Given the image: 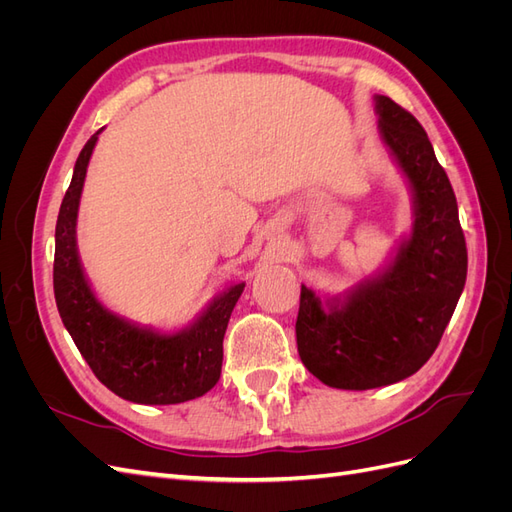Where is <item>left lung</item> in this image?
Listing matches in <instances>:
<instances>
[{
    "mask_svg": "<svg viewBox=\"0 0 512 512\" xmlns=\"http://www.w3.org/2000/svg\"><path fill=\"white\" fill-rule=\"evenodd\" d=\"M378 130L408 179L414 222L391 260L337 297L301 286L297 346L303 365L333 389L367 391L421 369L466 286L468 250L457 198L421 123L376 96Z\"/></svg>",
    "mask_w": 512,
    "mask_h": 512,
    "instance_id": "left-lung-1",
    "label": "left lung"
}]
</instances>
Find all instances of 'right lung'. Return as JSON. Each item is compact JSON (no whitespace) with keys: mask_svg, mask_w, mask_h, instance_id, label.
<instances>
[{"mask_svg":"<svg viewBox=\"0 0 512 512\" xmlns=\"http://www.w3.org/2000/svg\"><path fill=\"white\" fill-rule=\"evenodd\" d=\"M98 130L74 164L55 226L53 288L61 322L96 378L121 399L145 406L183 404L211 391L222 374L224 333L245 282L226 288L188 327L162 333L106 309L85 277L76 218Z\"/></svg>","mask_w":512,"mask_h":512,"instance_id":"obj_1","label":"right lung"}]
</instances>
